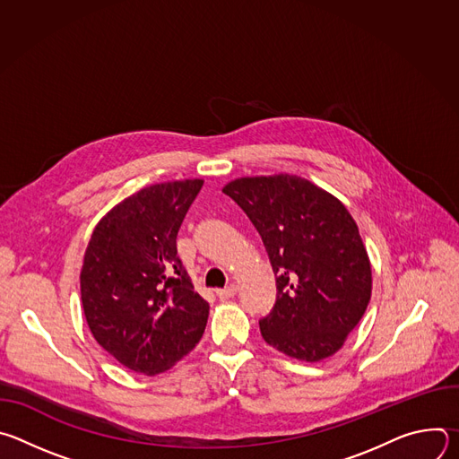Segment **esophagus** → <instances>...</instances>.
I'll list each match as a JSON object with an SVG mask.
<instances>
[{
    "label": "esophagus",
    "mask_w": 459,
    "mask_h": 459,
    "mask_svg": "<svg viewBox=\"0 0 459 459\" xmlns=\"http://www.w3.org/2000/svg\"><path fill=\"white\" fill-rule=\"evenodd\" d=\"M236 292H238V287H236V285H229V287H225V289L216 290V294H218L220 299H230V298L236 296Z\"/></svg>",
    "instance_id": "34e87169"
}]
</instances>
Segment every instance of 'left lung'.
Segmentation results:
<instances>
[{"label": "left lung", "instance_id": "1", "mask_svg": "<svg viewBox=\"0 0 459 459\" xmlns=\"http://www.w3.org/2000/svg\"><path fill=\"white\" fill-rule=\"evenodd\" d=\"M223 192L259 232L276 276L261 336L301 361L336 354L372 294L370 259L347 207L292 174L238 178Z\"/></svg>", "mask_w": 459, "mask_h": 459}]
</instances>
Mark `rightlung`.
<instances>
[{
    "label": "right lung",
    "instance_id": "right-lung-1",
    "mask_svg": "<svg viewBox=\"0 0 459 459\" xmlns=\"http://www.w3.org/2000/svg\"><path fill=\"white\" fill-rule=\"evenodd\" d=\"M204 179L156 183L96 225L80 274L94 340L123 367L156 376L202 340L209 303L181 265L176 236Z\"/></svg>",
    "mask_w": 459,
    "mask_h": 459
}]
</instances>
